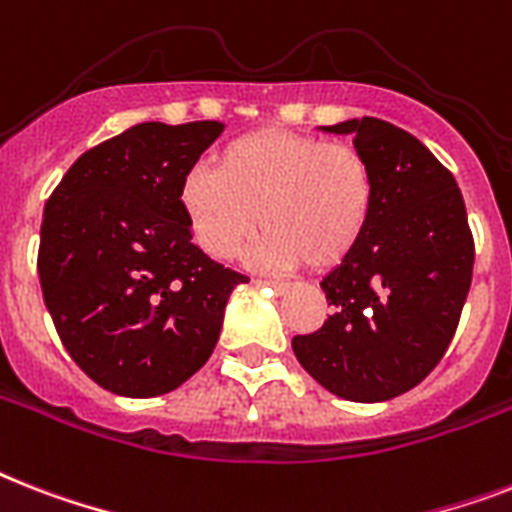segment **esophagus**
Returning a JSON list of instances; mask_svg holds the SVG:
<instances>
[{
    "label": "esophagus",
    "instance_id": "obj_1",
    "mask_svg": "<svg viewBox=\"0 0 512 512\" xmlns=\"http://www.w3.org/2000/svg\"><path fill=\"white\" fill-rule=\"evenodd\" d=\"M257 284L270 286V289H273V292H276V294H284L286 289H289V284H284V281H257Z\"/></svg>",
    "mask_w": 512,
    "mask_h": 512
}]
</instances>
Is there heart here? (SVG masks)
Listing matches in <instances>:
<instances>
[{"mask_svg": "<svg viewBox=\"0 0 512 512\" xmlns=\"http://www.w3.org/2000/svg\"><path fill=\"white\" fill-rule=\"evenodd\" d=\"M191 234L207 255L228 260L265 234L249 260L265 268H334L371 223L376 178L352 144L260 128L228 141L213 170H189L178 189Z\"/></svg>", "mask_w": 512, "mask_h": 512, "instance_id": "obj_1", "label": "heart"}]
</instances>
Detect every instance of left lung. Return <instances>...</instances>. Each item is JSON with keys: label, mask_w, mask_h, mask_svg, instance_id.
<instances>
[{"label": "left lung", "mask_w": 512, "mask_h": 512, "mask_svg": "<svg viewBox=\"0 0 512 512\" xmlns=\"http://www.w3.org/2000/svg\"><path fill=\"white\" fill-rule=\"evenodd\" d=\"M371 162L376 202L363 239L321 281L328 315L292 339L328 392L384 402L410 392L450 347L473 276V234L458 181L413 134L378 118L326 126Z\"/></svg>", "instance_id": "8db88e82"}]
</instances>
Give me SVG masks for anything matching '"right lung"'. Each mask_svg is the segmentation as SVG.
Masks as SVG:
<instances>
[{"mask_svg": "<svg viewBox=\"0 0 512 512\" xmlns=\"http://www.w3.org/2000/svg\"><path fill=\"white\" fill-rule=\"evenodd\" d=\"M223 123H139L83 152L44 207L39 281L68 355L120 397L173 392L207 363L249 278L191 244L178 189Z\"/></svg>", "mask_w": 512, "mask_h": 512, "instance_id": "1", "label": "right lung"}]
</instances>
